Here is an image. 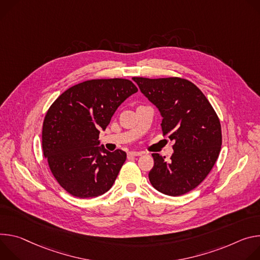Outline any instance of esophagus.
<instances>
[{
  "label": "esophagus",
  "instance_id": "34e87169",
  "mask_svg": "<svg viewBox=\"0 0 260 260\" xmlns=\"http://www.w3.org/2000/svg\"><path fill=\"white\" fill-rule=\"evenodd\" d=\"M143 153L142 152H135V151H131V152H129L128 153V155L129 156H131V157H136V156H141Z\"/></svg>",
  "mask_w": 260,
  "mask_h": 260
}]
</instances>
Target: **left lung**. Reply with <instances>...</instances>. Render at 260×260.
Listing matches in <instances>:
<instances>
[{"instance_id":"8db88e82","label":"left lung","mask_w":260,"mask_h":260,"mask_svg":"<svg viewBox=\"0 0 260 260\" xmlns=\"http://www.w3.org/2000/svg\"><path fill=\"white\" fill-rule=\"evenodd\" d=\"M132 79L159 109L163 135L175 141L169 160L159 154L152 155L151 184L169 196L190 192L207 178L218 159L222 133L217 113L204 93L187 79Z\"/></svg>"}]
</instances>
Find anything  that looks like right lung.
<instances>
[{
	"label": "right lung",
	"mask_w": 260,
	"mask_h": 260,
	"mask_svg": "<svg viewBox=\"0 0 260 260\" xmlns=\"http://www.w3.org/2000/svg\"><path fill=\"white\" fill-rule=\"evenodd\" d=\"M137 91L128 79L86 80L65 91L47 110L43 154L54 179L71 195L97 197L112 187L127 154L99 146V133Z\"/></svg>",
	"instance_id": "obj_1"
}]
</instances>
